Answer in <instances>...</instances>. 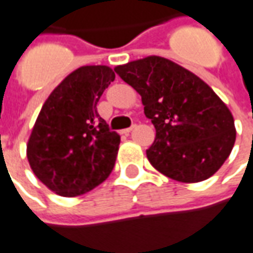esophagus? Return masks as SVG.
Listing matches in <instances>:
<instances>
[{
	"mask_svg": "<svg viewBox=\"0 0 253 253\" xmlns=\"http://www.w3.org/2000/svg\"><path fill=\"white\" fill-rule=\"evenodd\" d=\"M135 126H131V127H128V128H125V130H122V134H130V132L132 131V128H134Z\"/></svg>",
	"mask_w": 253,
	"mask_h": 253,
	"instance_id": "esophagus-1",
	"label": "esophagus"
}]
</instances>
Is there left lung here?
Masks as SVG:
<instances>
[{"instance_id":"obj_1","label":"left lung","mask_w":253,"mask_h":253,"mask_svg":"<svg viewBox=\"0 0 253 253\" xmlns=\"http://www.w3.org/2000/svg\"><path fill=\"white\" fill-rule=\"evenodd\" d=\"M141 94L156 128L146 150L150 164L169 179L198 183L226 161L236 141L232 112L202 78L157 55L114 67Z\"/></svg>"}]
</instances>
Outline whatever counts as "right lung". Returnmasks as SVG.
Returning a JSON list of instances; mask_svg holds the SVG:
<instances>
[{"label":"right lung","mask_w":253,"mask_h":253,"mask_svg":"<svg viewBox=\"0 0 253 253\" xmlns=\"http://www.w3.org/2000/svg\"><path fill=\"white\" fill-rule=\"evenodd\" d=\"M115 73L105 65L81 66L52 90L27 143L32 172L57 195L86 194L110 176L121 135L108 130L96 104Z\"/></svg>","instance_id":"obj_1"}]
</instances>
